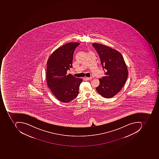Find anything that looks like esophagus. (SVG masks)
Masks as SVG:
<instances>
[{"mask_svg":"<svg viewBox=\"0 0 159 159\" xmlns=\"http://www.w3.org/2000/svg\"><path fill=\"white\" fill-rule=\"evenodd\" d=\"M85 79H87V80H91L92 79V77H85Z\"/></svg>","mask_w":159,"mask_h":159,"instance_id":"esophagus-1","label":"esophagus"}]
</instances>
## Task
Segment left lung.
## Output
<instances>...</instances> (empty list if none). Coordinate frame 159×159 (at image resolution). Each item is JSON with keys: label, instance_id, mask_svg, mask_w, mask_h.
Masks as SVG:
<instances>
[{"label": "left lung", "instance_id": "obj_1", "mask_svg": "<svg viewBox=\"0 0 159 159\" xmlns=\"http://www.w3.org/2000/svg\"><path fill=\"white\" fill-rule=\"evenodd\" d=\"M105 70V76L99 79L96 88L101 96L107 98L114 97L121 90L127 81L128 70L123 57L120 52L107 46L93 43Z\"/></svg>", "mask_w": 159, "mask_h": 159}]
</instances>
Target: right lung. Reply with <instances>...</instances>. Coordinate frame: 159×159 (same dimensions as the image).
<instances>
[{"label":"right lung","instance_id":"obj_1","mask_svg":"<svg viewBox=\"0 0 159 159\" xmlns=\"http://www.w3.org/2000/svg\"><path fill=\"white\" fill-rule=\"evenodd\" d=\"M79 44L76 42L65 44L55 50L47 61V85L56 98L63 103H68L76 98L83 81L67 73L72 68L74 51Z\"/></svg>","mask_w":159,"mask_h":159}]
</instances>
